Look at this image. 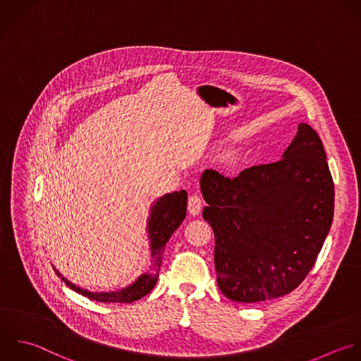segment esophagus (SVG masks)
Listing matches in <instances>:
<instances>
[{
    "label": "esophagus",
    "instance_id": "esophagus-1",
    "mask_svg": "<svg viewBox=\"0 0 361 361\" xmlns=\"http://www.w3.org/2000/svg\"><path fill=\"white\" fill-rule=\"evenodd\" d=\"M202 205H204V202H202L200 195H197V194L190 195V198H188V211H190V214L198 215L202 209Z\"/></svg>",
    "mask_w": 361,
    "mask_h": 361
}]
</instances>
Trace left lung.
Instances as JSON below:
<instances>
[{"instance_id": "left-lung-1", "label": "left lung", "mask_w": 361, "mask_h": 361, "mask_svg": "<svg viewBox=\"0 0 361 361\" xmlns=\"http://www.w3.org/2000/svg\"><path fill=\"white\" fill-rule=\"evenodd\" d=\"M216 281L243 304L280 298L312 270L334 221L335 187L318 133L300 123L283 159L231 178L201 176Z\"/></svg>"}]
</instances>
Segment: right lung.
<instances>
[{
    "label": "right lung",
    "mask_w": 361,
    "mask_h": 361,
    "mask_svg": "<svg viewBox=\"0 0 361 361\" xmlns=\"http://www.w3.org/2000/svg\"><path fill=\"white\" fill-rule=\"evenodd\" d=\"M187 214V192L185 190L176 191L161 197L153 207L149 218V239H150V255H152V267L149 271L142 274L133 284L129 287L115 291V293H90L75 287L64 277L61 280L75 293L97 301V302H118V304H130L145 295H147L157 283L160 264L163 259L164 246L169 242L174 231L181 225ZM57 276L59 271H56Z\"/></svg>",
    "instance_id": "1"
}]
</instances>
